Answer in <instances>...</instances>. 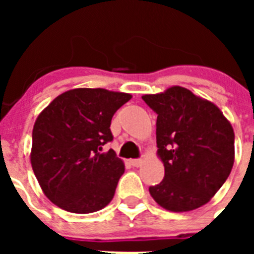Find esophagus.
<instances>
[{
    "mask_svg": "<svg viewBox=\"0 0 254 254\" xmlns=\"http://www.w3.org/2000/svg\"><path fill=\"white\" fill-rule=\"evenodd\" d=\"M141 163H142L141 159H131V160H129V164H131L132 167H140Z\"/></svg>",
    "mask_w": 254,
    "mask_h": 254,
    "instance_id": "1",
    "label": "esophagus"
}]
</instances>
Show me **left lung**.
<instances>
[{"mask_svg": "<svg viewBox=\"0 0 254 254\" xmlns=\"http://www.w3.org/2000/svg\"><path fill=\"white\" fill-rule=\"evenodd\" d=\"M156 118L158 152L165 174L150 186L152 198L174 212L207 203L234 164V131L219 108L186 87L143 95Z\"/></svg>", "mask_w": 254, "mask_h": 254, "instance_id": "8db88e82", "label": "left lung"}]
</instances>
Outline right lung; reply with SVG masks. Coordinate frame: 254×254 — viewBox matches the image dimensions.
<instances>
[{
  "mask_svg": "<svg viewBox=\"0 0 254 254\" xmlns=\"http://www.w3.org/2000/svg\"><path fill=\"white\" fill-rule=\"evenodd\" d=\"M132 96L104 89H73L57 96L35 121L31 167L44 194L75 214L111 202L125 165L116 152L111 122Z\"/></svg>",
  "mask_w": 254,
  "mask_h": 254,
  "instance_id": "add662e5",
  "label": "right lung"
}]
</instances>
